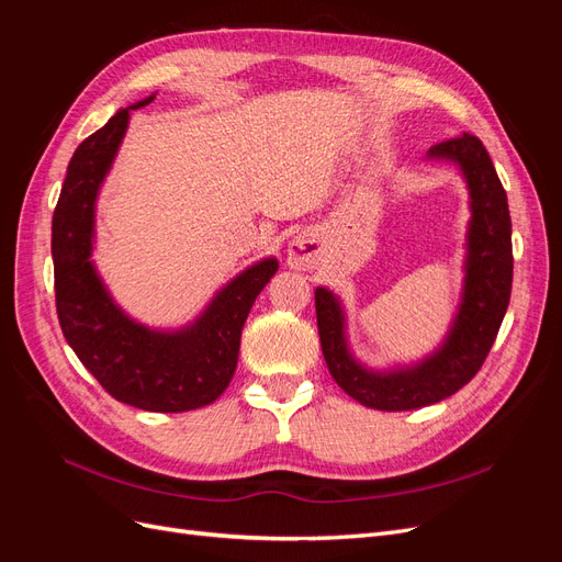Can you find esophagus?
<instances>
[{"label":"esophagus","mask_w":562,"mask_h":562,"mask_svg":"<svg viewBox=\"0 0 562 562\" xmlns=\"http://www.w3.org/2000/svg\"><path fill=\"white\" fill-rule=\"evenodd\" d=\"M316 255H318V244L312 234L300 232L293 236V241L288 244V255L285 262L291 269H312L316 265Z\"/></svg>","instance_id":"obj_1"}]
</instances>
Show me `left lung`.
Returning <instances> with one entry per match:
<instances>
[{"instance_id": "8db88e82", "label": "left lung", "mask_w": 562, "mask_h": 562, "mask_svg": "<svg viewBox=\"0 0 562 562\" xmlns=\"http://www.w3.org/2000/svg\"><path fill=\"white\" fill-rule=\"evenodd\" d=\"M427 159L457 168L467 182L471 211L462 295L440 345L413 363L366 366L349 345L342 300L326 285L314 291L321 349L333 380L353 401L386 413L438 403L469 384L495 345L512 297V215L487 149L475 135L464 133L434 145Z\"/></svg>"}]
</instances>
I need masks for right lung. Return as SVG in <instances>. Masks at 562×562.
I'll list each match as a JSON object with an SVG mask.
<instances>
[{
    "mask_svg": "<svg viewBox=\"0 0 562 562\" xmlns=\"http://www.w3.org/2000/svg\"><path fill=\"white\" fill-rule=\"evenodd\" d=\"M155 95L116 110L67 166L50 223L56 310L67 345L110 396L147 413H187L211 405L229 386L244 323L255 297L277 274L279 260L269 255L239 271L180 328H151L119 307L91 260L95 203L131 112L149 105Z\"/></svg>",
    "mask_w": 562,
    "mask_h": 562,
    "instance_id": "right-lung-1",
    "label": "right lung"
}]
</instances>
